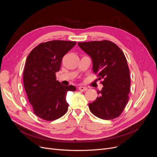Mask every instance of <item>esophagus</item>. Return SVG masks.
<instances>
[{
	"label": "esophagus",
	"instance_id": "1",
	"mask_svg": "<svg viewBox=\"0 0 157 157\" xmlns=\"http://www.w3.org/2000/svg\"><path fill=\"white\" fill-rule=\"evenodd\" d=\"M79 90H80V91H82V92H85L86 91V90H88V88L85 86H79Z\"/></svg>",
	"mask_w": 157,
	"mask_h": 157
}]
</instances>
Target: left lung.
Wrapping results in <instances>:
<instances>
[{"label":"left lung","mask_w":157,"mask_h":157,"mask_svg":"<svg viewBox=\"0 0 157 157\" xmlns=\"http://www.w3.org/2000/svg\"><path fill=\"white\" fill-rule=\"evenodd\" d=\"M79 47L92 60L93 71L102 82L99 96L89 104L93 114L103 120L118 117L128 101L130 78L125 56L109 40L78 43Z\"/></svg>","instance_id":"obj_1"}]
</instances>
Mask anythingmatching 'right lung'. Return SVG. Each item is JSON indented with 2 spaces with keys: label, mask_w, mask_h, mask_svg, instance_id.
Wrapping results in <instances>:
<instances>
[{
  "label": "right lung",
  "mask_w": 157,
  "mask_h": 157,
  "mask_svg": "<svg viewBox=\"0 0 157 157\" xmlns=\"http://www.w3.org/2000/svg\"><path fill=\"white\" fill-rule=\"evenodd\" d=\"M76 42L51 40L40 43L27 56L23 72V85L34 113L40 118L52 121L62 117L68 109V91L72 85L63 86L56 79L63 56Z\"/></svg>",
  "instance_id": "add662e5"
}]
</instances>
